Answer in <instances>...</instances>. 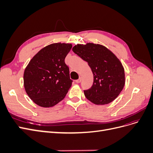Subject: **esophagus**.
Returning a JSON list of instances; mask_svg holds the SVG:
<instances>
[{"mask_svg":"<svg viewBox=\"0 0 153 153\" xmlns=\"http://www.w3.org/2000/svg\"><path fill=\"white\" fill-rule=\"evenodd\" d=\"M81 81H82V77H79V78H78V80H76L75 82L76 83H80L81 82Z\"/></svg>","mask_w":153,"mask_h":153,"instance_id":"34e87169","label":"esophagus"}]
</instances>
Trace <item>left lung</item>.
Listing matches in <instances>:
<instances>
[{"mask_svg":"<svg viewBox=\"0 0 153 153\" xmlns=\"http://www.w3.org/2000/svg\"><path fill=\"white\" fill-rule=\"evenodd\" d=\"M72 50L88 62L93 73V84L89 89L84 91L87 99L96 105L113 101L125 84L124 69L119 59L110 50L99 44H77Z\"/></svg>","mask_w":153,"mask_h":153,"instance_id":"left-lung-1","label":"left lung"}]
</instances>
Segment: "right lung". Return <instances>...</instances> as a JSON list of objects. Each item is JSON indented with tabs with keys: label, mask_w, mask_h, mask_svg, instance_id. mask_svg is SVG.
Masks as SVG:
<instances>
[{
	"label": "right lung",
	"mask_w": 153,
	"mask_h": 153,
	"mask_svg": "<svg viewBox=\"0 0 153 153\" xmlns=\"http://www.w3.org/2000/svg\"><path fill=\"white\" fill-rule=\"evenodd\" d=\"M71 48L69 43L49 45L40 50L25 68V90L36 104L52 107L65 98L73 81L64 59Z\"/></svg>",
	"instance_id": "add662e5"
}]
</instances>
